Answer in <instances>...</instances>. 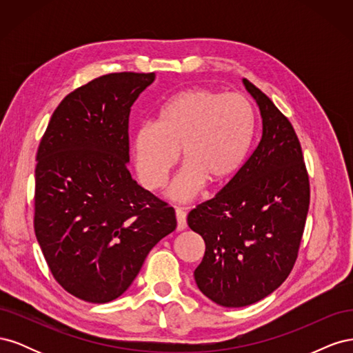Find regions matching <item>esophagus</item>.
<instances>
[{
	"label": "esophagus",
	"instance_id": "34e87169",
	"mask_svg": "<svg viewBox=\"0 0 353 353\" xmlns=\"http://www.w3.org/2000/svg\"><path fill=\"white\" fill-rule=\"evenodd\" d=\"M175 216H176V230L183 231L187 228V215L183 209H176L175 210Z\"/></svg>",
	"mask_w": 353,
	"mask_h": 353
}]
</instances>
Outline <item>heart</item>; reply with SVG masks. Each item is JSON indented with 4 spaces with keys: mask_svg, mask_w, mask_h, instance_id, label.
<instances>
[{
    "mask_svg": "<svg viewBox=\"0 0 353 353\" xmlns=\"http://www.w3.org/2000/svg\"><path fill=\"white\" fill-rule=\"evenodd\" d=\"M256 116L241 94L191 88L174 95L156 123H144L132 138L140 183L162 188L181 153L185 168L170 187L178 200L193 199L203 185L219 187L237 174L249 153Z\"/></svg>",
    "mask_w": 353,
    "mask_h": 353,
    "instance_id": "b5f03b06",
    "label": "heart"
}]
</instances>
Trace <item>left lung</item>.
<instances>
[{"label":"left lung","instance_id":"obj_1","mask_svg":"<svg viewBox=\"0 0 353 353\" xmlns=\"http://www.w3.org/2000/svg\"><path fill=\"white\" fill-rule=\"evenodd\" d=\"M243 83L259 105L261 141L230 183L187 218L206 244L194 271L197 287L225 307L252 305L285 281L311 199L293 125L250 81Z\"/></svg>","mask_w":353,"mask_h":353}]
</instances>
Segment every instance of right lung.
<instances>
[{
	"label": "right lung",
	"instance_id": "add662e5",
	"mask_svg": "<svg viewBox=\"0 0 353 353\" xmlns=\"http://www.w3.org/2000/svg\"><path fill=\"white\" fill-rule=\"evenodd\" d=\"M152 73L103 74L68 94L42 135L35 168V236L56 281L108 303L132 284L175 210L132 179L131 105Z\"/></svg>",
	"mask_w": 353,
	"mask_h": 353
}]
</instances>
